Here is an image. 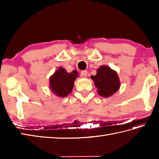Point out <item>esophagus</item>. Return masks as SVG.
<instances>
[{
  "mask_svg": "<svg viewBox=\"0 0 159 159\" xmlns=\"http://www.w3.org/2000/svg\"><path fill=\"white\" fill-rule=\"evenodd\" d=\"M87 70H83L80 72V76H87Z\"/></svg>",
  "mask_w": 159,
  "mask_h": 159,
  "instance_id": "obj_1",
  "label": "esophagus"
}]
</instances>
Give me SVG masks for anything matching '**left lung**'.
<instances>
[{
    "instance_id": "obj_1",
    "label": "left lung",
    "mask_w": 159,
    "mask_h": 159,
    "mask_svg": "<svg viewBox=\"0 0 159 159\" xmlns=\"http://www.w3.org/2000/svg\"><path fill=\"white\" fill-rule=\"evenodd\" d=\"M98 88V93L103 97L112 96L120 88L119 78L116 71L102 66L97 70L95 76H91Z\"/></svg>"
}]
</instances>
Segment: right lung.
Wrapping results in <instances>:
<instances>
[{"mask_svg":"<svg viewBox=\"0 0 159 159\" xmlns=\"http://www.w3.org/2000/svg\"><path fill=\"white\" fill-rule=\"evenodd\" d=\"M77 74L78 73L75 70L72 73H67L65 69L59 67L50 77V89L57 96L65 98L72 92L74 80L79 76Z\"/></svg>","mask_w":159,"mask_h":159,"instance_id":"1","label":"right lung"}]
</instances>
